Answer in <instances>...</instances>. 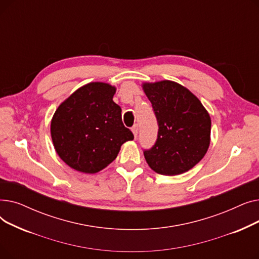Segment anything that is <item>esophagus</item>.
Wrapping results in <instances>:
<instances>
[{"label":"esophagus","instance_id":"esophagus-1","mask_svg":"<svg viewBox=\"0 0 259 259\" xmlns=\"http://www.w3.org/2000/svg\"><path fill=\"white\" fill-rule=\"evenodd\" d=\"M131 130H132V133H133V135H134V138L137 139L138 134H139V126H138V125H134Z\"/></svg>","mask_w":259,"mask_h":259}]
</instances>
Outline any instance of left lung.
<instances>
[{
  "label": "left lung",
  "instance_id": "obj_1",
  "mask_svg": "<svg viewBox=\"0 0 259 259\" xmlns=\"http://www.w3.org/2000/svg\"><path fill=\"white\" fill-rule=\"evenodd\" d=\"M142 87L158 122L157 141L144 152L148 166L169 176L192 169L206 155L211 142V117L207 109L176 81H144Z\"/></svg>",
  "mask_w": 259,
  "mask_h": 259
}]
</instances>
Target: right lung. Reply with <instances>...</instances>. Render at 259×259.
I'll use <instances>...</instances> for the list:
<instances>
[{
	"label": "right lung",
	"mask_w": 259,
	"mask_h": 259,
	"mask_svg": "<svg viewBox=\"0 0 259 259\" xmlns=\"http://www.w3.org/2000/svg\"><path fill=\"white\" fill-rule=\"evenodd\" d=\"M116 87L91 81L76 89L54 112L50 134L60 158L70 168L98 173L116 158L121 145L133 140L113 102Z\"/></svg>",
	"instance_id": "obj_1"
}]
</instances>
